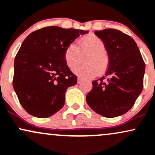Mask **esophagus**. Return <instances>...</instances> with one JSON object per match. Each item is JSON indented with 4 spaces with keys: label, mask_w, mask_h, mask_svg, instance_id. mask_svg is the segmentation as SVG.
<instances>
[{
    "label": "esophagus",
    "mask_w": 155,
    "mask_h": 155,
    "mask_svg": "<svg viewBox=\"0 0 155 155\" xmlns=\"http://www.w3.org/2000/svg\"><path fill=\"white\" fill-rule=\"evenodd\" d=\"M82 82V79L81 78H78V84H80V83H81Z\"/></svg>",
    "instance_id": "34e87169"
}]
</instances>
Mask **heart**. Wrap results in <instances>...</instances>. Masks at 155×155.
I'll use <instances>...</instances> for the list:
<instances>
[{"mask_svg": "<svg viewBox=\"0 0 155 155\" xmlns=\"http://www.w3.org/2000/svg\"><path fill=\"white\" fill-rule=\"evenodd\" d=\"M106 46L101 38L94 34H90L81 38L80 47L71 43L64 51V60L69 68L72 70L80 64L85 56V64L74 70L77 75L83 78H92L100 72L107 70L109 60Z\"/></svg>", "mask_w": 155, "mask_h": 155, "instance_id": "b5f03b06", "label": "heart"}]
</instances>
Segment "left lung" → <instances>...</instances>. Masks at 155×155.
<instances>
[{"instance_id": "left-lung-1", "label": "left lung", "mask_w": 155, "mask_h": 155, "mask_svg": "<svg viewBox=\"0 0 155 155\" xmlns=\"http://www.w3.org/2000/svg\"><path fill=\"white\" fill-rule=\"evenodd\" d=\"M94 33L104 43L109 64L105 75L92 81L86 101L97 114L115 117L130 110L142 91L145 63L136 42L128 35L115 29Z\"/></svg>"}]
</instances>
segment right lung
Returning a JSON list of instances; mask_svg holds the SVG:
<instances>
[{"instance_id": "right-lung-1", "label": "right lung", "mask_w": 155, "mask_h": 155, "mask_svg": "<svg viewBox=\"0 0 155 155\" xmlns=\"http://www.w3.org/2000/svg\"><path fill=\"white\" fill-rule=\"evenodd\" d=\"M88 32L45 27L32 32L21 43L14 59L13 86L31 115L48 117L62 108L67 89L77 84V76L65 62V48Z\"/></svg>"}]
</instances>
